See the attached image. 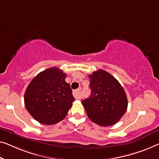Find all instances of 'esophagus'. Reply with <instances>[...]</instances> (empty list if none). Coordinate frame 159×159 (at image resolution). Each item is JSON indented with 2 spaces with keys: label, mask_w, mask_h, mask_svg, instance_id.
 <instances>
[{
  "label": "esophagus",
  "mask_w": 159,
  "mask_h": 159,
  "mask_svg": "<svg viewBox=\"0 0 159 159\" xmlns=\"http://www.w3.org/2000/svg\"><path fill=\"white\" fill-rule=\"evenodd\" d=\"M73 96L75 97V99H79L80 97V91L79 90H76V91H73Z\"/></svg>",
  "instance_id": "1"
}]
</instances>
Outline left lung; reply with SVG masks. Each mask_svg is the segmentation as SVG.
<instances>
[{
    "label": "left lung",
    "instance_id": "1",
    "mask_svg": "<svg viewBox=\"0 0 159 159\" xmlns=\"http://www.w3.org/2000/svg\"><path fill=\"white\" fill-rule=\"evenodd\" d=\"M91 94L82 101L90 120L101 126L116 124L127 110L128 100L120 83L102 69L89 75Z\"/></svg>",
    "mask_w": 159,
    "mask_h": 159
}]
</instances>
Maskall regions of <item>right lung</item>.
<instances>
[{"mask_svg": "<svg viewBox=\"0 0 159 159\" xmlns=\"http://www.w3.org/2000/svg\"><path fill=\"white\" fill-rule=\"evenodd\" d=\"M66 74L57 67L39 73L25 90L24 103L35 120L53 125L64 119L75 98Z\"/></svg>", "mask_w": 159, "mask_h": 159, "instance_id": "obj_1", "label": "right lung"}]
</instances>
